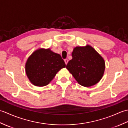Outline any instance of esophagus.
Segmentation results:
<instances>
[{"instance_id": "34e87169", "label": "esophagus", "mask_w": 128, "mask_h": 128, "mask_svg": "<svg viewBox=\"0 0 128 128\" xmlns=\"http://www.w3.org/2000/svg\"><path fill=\"white\" fill-rule=\"evenodd\" d=\"M64 62H65V63L66 65L68 64V59H65L64 60Z\"/></svg>"}]
</instances>
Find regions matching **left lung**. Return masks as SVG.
I'll use <instances>...</instances> for the list:
<instances>
[{
	"mask_svg": "<svg viewBox=\"0 0 128 128\" xmlns=\"http://www.w3.org/2000/svg\"><path fill=\"white\" fill-rule=\"evenodd\" d=\"M72 56L66 68L80 85L90 87L99 82L104 74L105 62L93 47H76Z\"/></svg>",
	"mask_w": 128,
	"mask_h": 128,
	"instance_id": "left-lung-1",
	"label": "left lung"
}]
</instances>
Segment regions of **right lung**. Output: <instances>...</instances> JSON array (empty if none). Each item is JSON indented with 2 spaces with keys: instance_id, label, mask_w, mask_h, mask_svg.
Here are the masks:
<instances>
[{
  "instance_id": "add662e5",
  "label": "right lung",
  "mask_w": 128,
  "mask_h": 128,
  "mask_svg": "<svg viewBox=\"0 0 128 128\" xmlns=\"http://www.w3.org/2000/svg\"><path fill=\"white\" fill-rule=\"evenodd\" d=\"M66 65L60 55L50 49L40 48L28 57L25 65L26 75L36 86L47 85L56 73Z\"/></svg>"
}]
</instances>
